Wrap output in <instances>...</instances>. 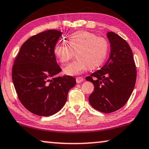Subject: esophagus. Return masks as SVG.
<instances>
[{
  "mask_svg": "<svg viewBox=\"0 0 149 149\" xmlns=\"http://www.w3.org/2000/svg\"><path fill=\"white\" fill-rule=\"evenodd\" d=\"M84 81V78L81 77H76V82L77 83H81Z\"/></svg>",
  "mask_w": 149,
  "mask_h": 149,
  "instance_id": "34e87169",
  "label": "esophagus"
}]
</instances>
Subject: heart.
Segmentation results:
<instances>
[{"label": "heart", "instance_id": "heart-1", "mask_svg": "<svg viewBox=\"0 0 149 149\" xmlns=\"http://www.w3.org/2000/svg\"><path fill=\"white\" fill-rule=\"evenodd\" d=\"M68 45L57 42L53 53L61 63H67L76 51L77 59L71 62L64 69L65 74L69 75L80 74L88 68L94 70L103 63L107 56L109 44L102 37L96 36L88 31H79L70 35Z\"/></svg>", "mask_w": 149, "mask_h": 149}]
</instances>
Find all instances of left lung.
I'll return each mask as SVG.
<instances>
[{"label":"left lung","mask_w":149,"mask_h":149,"mask_svg":"<svg viewBox=\"0 0 149 149\" xmlns=\"http://www.w3.org/2000/svg\"><path fill=\"white\" fill-rule=\"evenodd\" d=\"M107 37L111 47L109 60L86 79L95 86L88 98L91 105L98 111L109 113L122 107L130 97L136 70L128 43L113 32H109Z\"/></svg>","instance_id":"1"}]
</instances>
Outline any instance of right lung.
<instances>
[{
    "instance_id": "obj_1",
    "label": "right lung",
    "mask_w": 149,
    "mask_h": 149,
    "mask_svg": "<svg viewBox=\"0 0 149 149\" xmlns=\"http://www.w3.org/2000/svg\"><path fill=\"white\" fill-rule=\"evenodd\" d=\"M62 36L60 30H49L30 38L23 44L15 60L12 79L19 99L32 113L50 116L65 104L68 94L76 80L58 77L61 69L53 53Z\"/></svg>"
}]
</instances>
